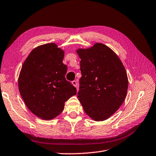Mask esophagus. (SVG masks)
Listing matches in <instances>:
<instances>
[{
    "instance_id": "obj_1",
    "label": "esophagus",
    "mask_w": 156,
    "mask_h": 156,
    "mask_svg": "<svg viewBox=\"0 0 156 156\" xmlns=\"http://www.w3.org/2000/svg\"><path fill=\"white\" fill-rule=\"evenodd\" d=\"M72 83L74 87H75L76 88H78V84H77V82L76 81H73Z\"/></svg>"
}]
</instances>
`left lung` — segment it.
<instances>
[{
  "mask_svg": "<svg viewBox=\"0 0 156 156\" xmlns=\"http://www.w3.org/2000/svg\"><path fill=\"white\" fill-rule=\"evenodd\" d=\"M76 52L81 58L82 75L77 98L92 120H105L126 97L128 79L125 68L115 52L103 44Z\"/></svg>",
  "mask_w": 156,
  "mask_h": 156,
  "instance_id": "left-lung-1",
  "label": "left lung"
}]
</instances>
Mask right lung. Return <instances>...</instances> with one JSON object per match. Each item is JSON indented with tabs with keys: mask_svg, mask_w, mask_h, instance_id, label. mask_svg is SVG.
<instances>
[{
	"mask_svg": "<svg viewBox=\"0 0 156 156\" xmlns=\"http://www.w3.org/2000/svg\"><path fill=\"white\" fill-rule=\"evenodd\" d=\"M64 56L56 44H44L33 49L22 66L19 90L28 108L43 120L60 115L65 101L77 94L76 88L66 80Z\"/></svg>",
	"mask_w": 156,
	"mask_h": 156,
	"instance_id": "add662e5",
	"label": "right lung"
}]
</instances>
